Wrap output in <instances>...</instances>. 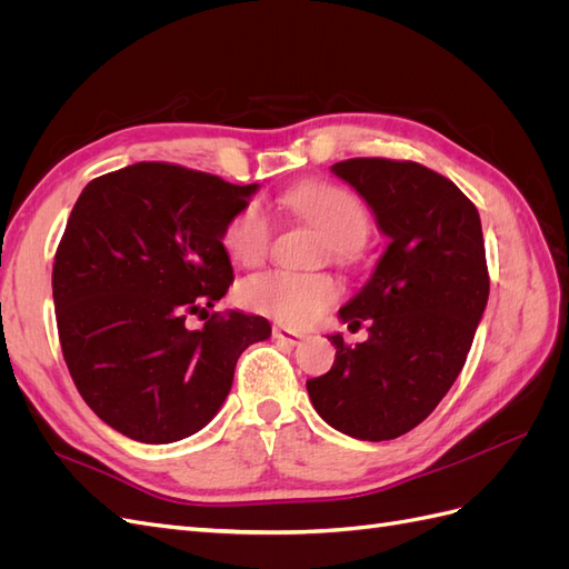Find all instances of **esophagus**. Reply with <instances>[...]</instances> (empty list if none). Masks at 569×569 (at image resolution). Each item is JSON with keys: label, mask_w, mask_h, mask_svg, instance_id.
Masks as SVG:
<instances>
[{"label": "esophagus", "mask_w": 569, "mask_h": 569, "mask_svg": "<svg viewBox=\"0 0 569 569\" xmlns=\"http://www.w3.org/2000/svg\"><path fill=\"white\" fill-rule=\"evenodd\" d=\"M272 337L282 343H289V347H299V343L306 339V335L291 332V330H287V327H272Z\"/></svg>", "instance_id": "esophagus-1"}]
</instances>
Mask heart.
I'll use <instances>...</instances> for the list:
<instances>
[{"mask_svg":"<svg viewBox=\"0 0 569 569\" xmlns=\"http://www.w3.org/2000/svg\"><path fill=\"white\" fill-rule=\"evenodd\" d=\"M287 206L327 239L335 261H351L370 232V216L356 194L332 182H303L289 189ZM272 220L261 201L247 203L226 230L228 253L242 266H258L268 256ZM339 297V284L325 272L270 270L239 287V301L253 313L287 327H303L322 316Z\"/></svg>","mask_w":569,"mask_h":569,"instance_id":"1","label":"heart"}]
</instances>
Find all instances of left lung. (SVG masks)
Listing matches in <instances>:
<instances>
[{
	"mask_svg": "<svg viewBox=\"0 0 569 569\" xmlns=\"http://www.w3.org/2000/svg\"><path fill=\"white\" fill-rule=\"evenodd\" d=\"M372 209L389 247L341 306L368 339L337 349L330 372L306 382L318 416L363 441L418 427L460 375L489 299L485 237L475 203L416 161L349 159L332 166Z\"/></svg>",
	"mask_w": 569,
	"mask_h": 569,
	"instance_id": "8db88e82",
	"label": "left lung"
}]
</instances>
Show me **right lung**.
<instances>
[{
    "mask_svg": "<svg viewBox=\"0 0 569 569\" xmlns=\"http://www.w3.org/2000/svg\"><path fill=\"white\" fill-rule=\"evenodd\" d=\"M256 187L142 161L78 197L51 270L59 341L84 403L116 432L142 443L199 432L237 358L270 337L266 318L239 311L187 327L228 295L222 237Z\"/></svg>",
    "mask_w": 569,
    "mask_h": 569,
    "instance_id": "obj_1",
    "label": "right lung"
}]
</instances>
